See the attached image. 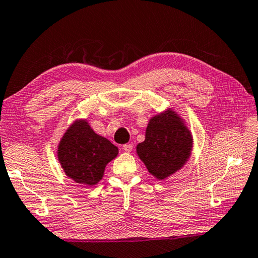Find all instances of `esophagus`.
I'll use <instances>...</instances> for the list:
<instances>
[{
    "mask_svg": "<svg viewBox=\"0 0 258 258\" xmlns=\"http://www.w3.org/2000/svg\"><path fill=\"white\" fill-rule=\"evenodd\" d=\"M133 144H125V145L122 146V150H123L125 153H130L133 151Z\"/></svg>",
    "mask_w": 258,
    "mask_h": 258,
    "instance_id": "1",
    "label": "esophagus"
}]
</instances>
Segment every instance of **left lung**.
I'll return each instance as SVG.
<instances>
[{"label": "left lung", "instance_id": "left-lung-1", "mask_svg": "<svg viewBox=\"0 0 258 258\" xmlns=\"http://www.w3.org/2000/svg\"><path fill=\"white\" fill-rule=\"evenodd\" d=\"M192 135L184 120L172 108L159 113L148 121L145 141L136 153L152 175L165 180L178 172L190 159Z\"/></svg>", "mask_w": 258, "mask_h": 258}]
</instances>
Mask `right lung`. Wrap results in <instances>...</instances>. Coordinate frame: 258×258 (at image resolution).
Returning <instances> with one entry per match:
<instances>
[{
	"label": "right lung",
	"instance_id": "add662e5",
	"mask_svg": "<svg viewBox=\"0 0 258 258\" xmlns=\"http://www.w3.org/2000/svg\"><path fill=\"white\" fill-rule=\"evenodd\" d=\"M117 153V147L95 133L86 119L74 121L57 145V160L67 177L85 186L101 181Z\"/></svg>",
	"mask_w": 258,
	"mask_h": 258
}]
</instances>
